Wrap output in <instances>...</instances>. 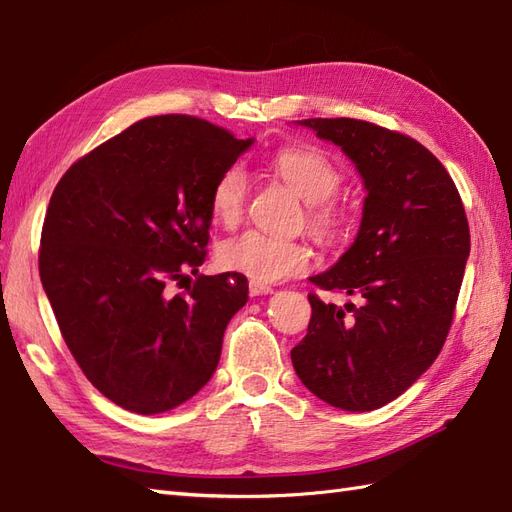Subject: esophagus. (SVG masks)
<instances>
[{
    "instance_id": "obj_1",
    "label": "esophagus",
    "mask_w": 512,
    "mask_h": 512,
    "mask_svg": "<svg viewBox=\"0 0 512 512\" xmlns=\"http://www.w3.org/2000/svg\"><path fill=\"white\" fill-rule=\"evenodd\" d=\"M271 291H274V289H271L269 285H260V282H249V295H254V298H256V295H265V293H271Z\"/></svg>"
}]
</instances>
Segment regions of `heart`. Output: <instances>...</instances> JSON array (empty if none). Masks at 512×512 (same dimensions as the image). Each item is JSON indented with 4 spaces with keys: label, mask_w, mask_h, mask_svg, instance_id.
<instances>
[{
    "label": "heart",
    "mask_w": 512,
    "mask_h": 512,
    "mask_svg": "<svg viewBox=\"0 0 512 512\" xmlns=\"http://www.w3.org/2000/svg\"><path fill=\"white\" fill-rule=\"evenodd\" d=\"M276 173L306 201V227L317 241L333 243L344 234L346 210L333 195L344 181L342 168L317 146H285L271 160ZM247 199V179L241 166H227L210 188V212L223 225L241 221ZM217 263L249 280L269 285L298 276L309 267L306 245L245 230L217 247Z\"/></svg>",
    "instance_id": "1"
}]
</instances>
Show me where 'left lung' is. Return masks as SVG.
Returning <instances> with one entry per match:
<instances>
[{
	"instance_id": "left-lung-1",
	"label": "left lung",
	"mask_w": 512,
	"mask_h": 512,
	"mask_svg": "<svg viewBox=\"0 0 512 512\" xmlns=\"http://www.w3.org/2000/svg\"><path fill=\"white\" fill-rule=\"evenodd\" d=\"M298 122L342 146L368 197L355 243L311 278L359 304L342 309L309 293L311 322L291 361L317 399L370 412L401 396L445 346L471 249L467 212L447 168L410 135L355 118Z\"/></svg>"
}]
</instances>
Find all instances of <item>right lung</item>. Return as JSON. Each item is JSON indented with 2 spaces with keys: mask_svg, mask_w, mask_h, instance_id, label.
I'll return each mask as SVG.
<instances>
[{
  "mask_svg": "<svg viewBox=\"0 0 512 512\" xmlns=\"http://www.w3.org/2000/svg\"><path fill=\"white\" fill-rule=\"evenodd\" d=\"M252 140L186 113L151 116L65 170L45 212L39 274L78 368L109 401L160 414L219 366L223 333L247 302L234 271L198 276L210 188Z\"/></svg>",
  "mask_w": 512,
  "mask_h": 512,
  "instance_id": "add662e5",
  "label": "right lung"
}]
</instances>
